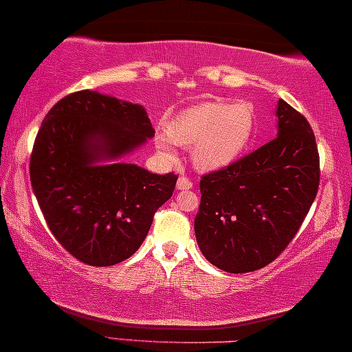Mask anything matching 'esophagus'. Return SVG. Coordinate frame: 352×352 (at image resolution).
Returning a JSON list of instances; mask_svg holds the SVG:
<instances>
[{"label": "esophagus", "mask_w": 352, "mask_h": 352, "mask_svg": "<svg viewBox=\"0 0 352 352\" xmlns=\"http://www.w3.org/2000/svg\"><path fill=\"white\" fill-rule=\"evenodd\" d=\"M192 181L189 179V177H186V176H181L179 179H177V184H176V187L179 190H187V189H192Z\"/></svg>", "instance_id": "1"}]
</instances>
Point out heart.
I'll return each mask as SVG.
<instances>
[{
    "instance_id": "heart-1",
    "label": "heart",
    "mask_w": 352,
    "mask_h": 352,
    "mask_svg": "<svg viewBox=\"0 0 352 352\" xmlns=\"http://www.w3.org/2000/svg\"><path fill=\"white\" fill-rule=\"evenodd\" d=\"M254 133V110L248 102H201L168 120L155 147L166 160H176L175 146L192 148L200 171H218L232 165L245 152Z\"/></svg>"
}]
</instances>
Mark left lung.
<instances>
[{"label": "left lung", "mask_w": 352, "mask_h": 352, "mask_svg": "<svg viewBox=\"0 0 352 352\" xmlns=\"http://www.w3.org/2000/svg\"><path fill=\"white\" fill-rule=\"evenodd\" d=\"M276 139L200 179L195 237L226 272L272 263L300 230L320 182L316 136L302 115L278 99Z\"/></svg>", "instance_id": "obj_1"}]
</instances>
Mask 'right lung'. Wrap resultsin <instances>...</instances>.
I'll return each mask as SVG.
<instances>
[{"label": "right lung", "mask_w": 352, "mask_h": 352, "mask_svg": "<svg viewBox=\"0 0 352 352\" xmlns=\"http://www.w3.org/2000/svg\"><path fill=\"white\" fill-rule=\"evenodd\" d=\"M142 105L83 89L43 120L30 181L46 224L72 256L113 266L138 252L153 214L173 195L177 175H153L115 160L153 136Z\"/></svg>", "instance_id": "obj_1"}]
</instances>
